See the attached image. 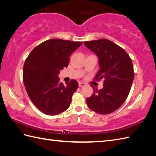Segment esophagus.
Masks as SVG:
<instances>
[{"label": "esophagus", "mask_w": 156, "mask_h": 156, "mask_svg": "<svg viewBox=\"0 0 156 156\" xmlns=\"http://www.w3.org/2000/svg\"><path fill=\"white\" fill-rule=\"evenodd\" d=\"M78 86H79V87H84L86 86V84L83 83V82H79Z\"/></svg>", "instance_id": "obj_1"}]
</instances>
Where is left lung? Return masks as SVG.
<instances>
[{
	"instance_id": "8db88e82",
	"label": "left lung",
	"mask_w": 156,
	"mask_h": 156,
	"mask_svg": "<svg viewBox=\"0 0 156 156\" xmlns=\"http://www.w3.org/2000/svg\"><path fill=\"white\" fill-rule=\"evenodd\" d=\"M86 47L97 55L100 69L95 80H104L103 88L87 98L88 107L98 114L115 111L123 104L134 78L131 59L123 49L105 39L84 42Z\"/></svg>"
}]
</instances>
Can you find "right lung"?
Returning <instances> with one entry per match:
<instances>
[{
  "label": "right lung",
  "mask_w": 156,
  "mask_h": 156,
  "mask_svg": "<svg viewBox=\"0 0 156 156\" xmlns=\"http://www.w3.org/2000/svg\"><path fill=\"white\" fill-rule=\"evenodd\" d=\"M82 44L49 39L35 47L26 59L23 73L26 91L33 103L44 114H60L69 107L78 83L72 80L64 86L59 82L58 74L68 67L70 55Z\"/></svg>",
  "instance_id": "obj_1"
}]
</instances>
